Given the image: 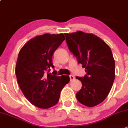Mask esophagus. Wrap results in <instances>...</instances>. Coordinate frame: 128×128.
Returning <instances> with one entry per match:
<instances>
[{"label": "esophagus", "instance_id": "obj_1", "mask_svg": "<svg viewBox=\"0 0 128 128\" xmlns=\"http://www.w3.org/2000/svg\"><path fill=\"white\" fill-rule=\"evenodd\" d=\"M70 81H73V80L75 79V76H74V75H70Z\"/></svg>", "mask_w": 128, "mask_h": 128}]
</instances>
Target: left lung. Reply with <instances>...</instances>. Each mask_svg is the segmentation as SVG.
I'll return each mask as SVG.
<instances>
[{
	"label": "left lung",
	"instance_id": "obj_1",
	"mask_svg": "<svg viewBox=\"0 0 128 128\" xmlns=\"http://www.w3.org/2000/svg\"><path fill=\"white\" fill-rule=\"evenodd\" d=\"M65 36L69 50L86 72L84 77H76L82 82L76 98L85 106H96L106 98L114 81L115 61L111 49L91 34L78 31Z\"/></svg>",
	"mask_w": 128,
	"mask_h": 128
}]
</instances>
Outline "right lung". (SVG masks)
Segmentation results:
<instances>
[{
  "label": "right lung",
  "instance_id": "right-lung-1",
  "mask_svg": "<svg viewBox=\"0 0 128 128\" xmlns=\"http://www.w3.org/2000/svg\"><path fill=\"white\" fill-rule=\"evenodd\" d=\"M63 34L37 36L26 43L19 52L16 73L18 85L32 104L48 108L58 102L63 88L70 81L68 76H57L52 56L65 40Z\"/></svg>",
  "mask_w": 128,
  "mask_h": 128
}]
</instances>
